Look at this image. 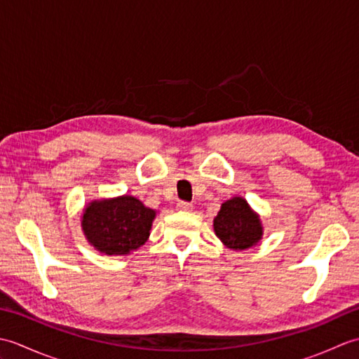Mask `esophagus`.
<instances>
[{"instance_id": "esophagus-1", "label": "esophagus", "mask_w": 359, "mask_h": 359, "mask_svg": "<svg viewBox=\"0 0 359 359\" xmlns=\"http://www.w3.org/2000/svg\"><path fill=\"white\" fill-rule=\"evenodd\" d=\"M177 210L179 211H193V205L188 203V202H179L177 203Z\"/></svg>"}]
</instances>
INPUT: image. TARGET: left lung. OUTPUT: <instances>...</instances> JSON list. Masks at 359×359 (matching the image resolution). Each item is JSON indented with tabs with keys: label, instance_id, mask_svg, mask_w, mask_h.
Segmentation results:
<instances>
[{
	"label": "left lung",
	"instance_id": "8db88e82",
	"mask_svg": "<svg viewBox=\"0 0 359 359\" xmlns=\"http://www.w3.org/2000/svg\"><path fill=\"white\" fill-rule=\"evenodd\" d=\"M212 228L220 242L234 251L256 247L264 236L261 216L241 196H234L222 203L212 220Z\"/></svg>",
	"mask_w": 359,
	"mask_h": 359
}]
</instances>
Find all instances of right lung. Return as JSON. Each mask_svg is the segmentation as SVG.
<instances>
[{
  "label": "right lung",
  "instance_id": "1",
  "mask_svg": "<svg viewBox=\"0 0 359 359\" xmlns=\"http://www.w3.org/2000/svg\"><path fill=\"white\" fill-rule=\"evenodd\" d=\"M156 215V210L128 194L90 201L81 212V231L100 253L128 256L149 239Z\"/></svg>",
  "mask_w": 359,
  "mask_h": 359
}]
</instances>
